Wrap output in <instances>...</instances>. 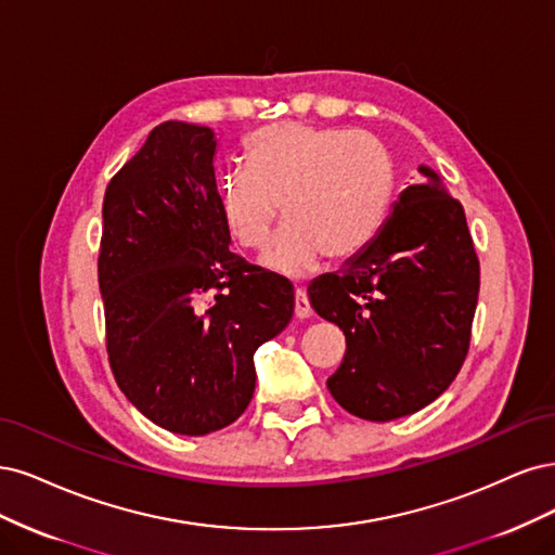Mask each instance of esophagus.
<instances>
[{
    "label": "esophagus",
    "mask_w": 555,
    "mask_h": 555,
    "mask_svg": "<svg viewBox=\"0 0 555 555\" xmlns=\"http://www.w3.org/2000/svg\"><path fill=\"white\" fill-rule=\"evenodd\" d=\"M311 311V301L307 297V291L304 288H295V315L297 318H309Z\"/></svg>",
    "instance_id": "esophagus-1"
}]
</instances>
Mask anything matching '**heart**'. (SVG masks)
<instances>
[{
  "instance_id": "b5f03b06",
  "label": "heart",
  "mask_w": 555,
  "mask_h": 555,
  "mask_svg": "<svg viewBox=\"0 0 555 555\" xmlns=\"http://www.w3.org/2000/svg\"><path fill=\"white\" fill-rule=\"evenodd\" d=\"M395 164L380 140L338 127L272 124L246 140V166L219 177L223 228L240 248L262 251L281 214L288 221L264 258L283 276L313 272L327 256H360L378 235Z\"/></svg>"
}]
</instances>
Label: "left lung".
<instances>
[{
    "instance_id": "left-lung-1",
    "label": "left lung",
    "mask_w": 555,
    "mask_h": 555,
    "mask_svg": "<svg viewBox=\"0 0 555 555\" xmlns=\"http://www.w3.org/2000/svg\"><path fill=\"white\" fill-rule=\"evenodd\" d=\"M420 172L364 251L309 285L313 311L346 334L332 397L371 422L436 401L470 348L479 260L466 211L431 168Z\"/></svg>"
}]
</instances>
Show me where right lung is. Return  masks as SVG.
Returning <instances> with one entry per match:
<instances>
[{"mask_svg": "<svg viewBox=\"0 0 555 555\" xmlns=\"http://www.w3.org/2000/svg\"><path fill=\"white\" fill-rule=\"evenodd\" d=\"M209 127L164 121L103 198L99 288L105 348L142 415L182 436L235 422L254 352L291 323L295 293L228 248Z\"/></svg>", "mask_w": 555, "mask_h": 555, "instance_id": "obj_1", "label": "right lung"}]
</instances>
